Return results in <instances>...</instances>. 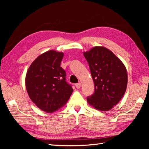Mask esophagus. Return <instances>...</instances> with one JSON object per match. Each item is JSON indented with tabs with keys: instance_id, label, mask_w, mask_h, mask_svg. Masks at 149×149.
Masks as SVG:
<instances>
[{
	"instance_id": "obj_1",
	"label": "esophagus",
	"mask_w": 149,
	"mask_h": 149,
	"mask_svg": "<svg viewBox=\"0 0 149 149\" xmlns=\"http://www.w3.org/2000/svg\"><path fill=\"white\" fill-rule=\"evenodd\" d=\"M75 86H76V88H77V89H79V88H81V83H79L76 84H75Z\"/></svg>"
}]
</instances>
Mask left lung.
<instances>
[{"label": "left lung", "mask_w": 149, "mask_h": 149, "mask_svg": "<svg viewBox=\"0 0 149 149\" xmlns=\"http://www.w3.org/2000/svg\"><path fill=\"white\" fill-rule=\"evenodd\" d=\"M83 55L88 62L95 86L94 94L87 97V101L98 111H109L120 101L126 91V68L106 47H94L83 52Z\"/></svg>", "instance_id": "1"}]
</instances>
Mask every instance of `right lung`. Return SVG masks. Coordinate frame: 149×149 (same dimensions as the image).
Instances as JSON below:
<instances>
[{"label": "right lung", "instance_id": "right-lung-1", "mask_svg": "<svg viewBox=\"0 0 149 149\" xmlns=\"http://www.w3.org/2000/svg\"><path fill=\"white\" fill-rule=\"evenodd\" d=\"M64 53L49 50L31 63L25 76L26 91L39 109L52 112L65 106L73 89L66 82V73L60 66Z\"/></svg>", "mask_w": 149, "mask_h": 149}]
</instances>
